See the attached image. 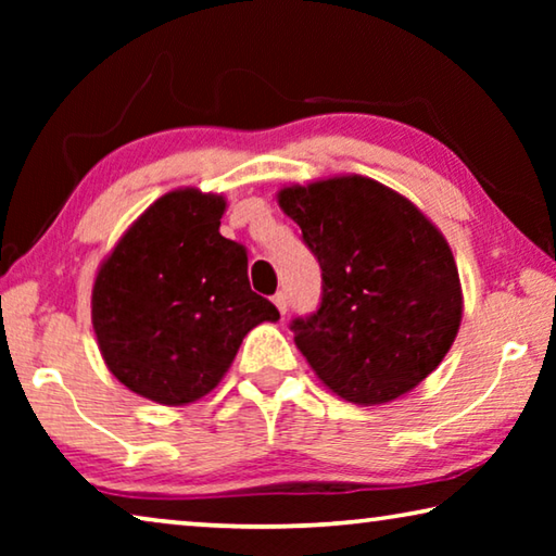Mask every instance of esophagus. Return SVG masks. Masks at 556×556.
Returning <instances> with one entry per match:
<instances>
[{"mask_svg":"<svg viewBox=\"0 0 556 556\" xmlns=\"http://www.w3.org/2000/svg\"><path fill=\"white\" fill-rule=\"evenodd\" d=\"M271 301H275V306L279 308V314L285 316V314H287V306H289V301H287V294H285V291H277V294L271 296Z\"/></svg>","mask_w":556,"mask_h":556,"instance_id":"obj_1","label":"esophagus"}]
</instances>
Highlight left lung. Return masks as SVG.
Masks as SVG:
<instances>
[{
  "mask_svg": "<svg viewBox=\"0 0 556 556\" xmlns=\"http://www.w3.org/2000/svg\"><path fill=\"white\" fill-rule=\"evenodd\" d=\"M277 203L321 265V306L291 324L318 380L365 407L417 388L444 361L464 316L441 230L402 193L361 174L285 186Z\"/></svg>",
  "mask_w": 556,
  "mask_h": 556,
  "instance_id": "left-lung-1",
  "label": "left lung"
}]
</instances>
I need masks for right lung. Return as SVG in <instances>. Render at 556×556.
I'll list each match as a JSON object with an SVG mask.
<instances>
[{
  "mask_svg": "<svg viewBox=\"0 0 556 556\" xmlns=\"http://www.w3.org/2000/svg\"><path fill=\"white\" fill-rule=\"evenodd\" d=\"M225 195L174 188L98 267L92 328L108 370L139 397L181 407L218 388L242 338L279 321L248 279V252L220 235Z\"/></svg>",
  "mask_w": 556,
  "mask_h": 556,
  "instance_id": "right-lung-1",
  "label": "right lung"
}]
</instances>
